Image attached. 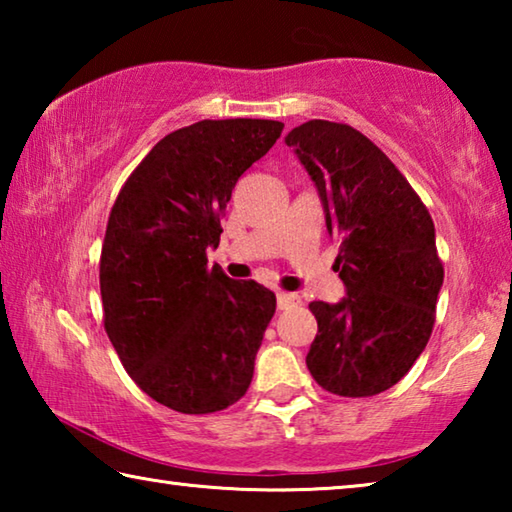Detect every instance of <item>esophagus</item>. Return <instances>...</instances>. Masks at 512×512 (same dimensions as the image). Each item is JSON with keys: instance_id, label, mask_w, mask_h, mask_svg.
<instances>
[{"instance_id": "1", "label": "esophagus", "mask_w": 512, "mask_h": 512, "mask_svg": "<svg viewBox=\"0 0 512 512\" xmlns=\"http://www.w3.org/2000/svg\"><path fill=\"white\" fill-rule=\"evenodd\" d=\"M298 305H300V298L296 293H284V291L277 293V309H291Z\"/></svg>"}]
</instances>
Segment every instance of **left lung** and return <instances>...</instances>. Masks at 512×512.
<instances>
[{
	"label": "left lung",
	"instance_id": "left-lung-1",
	"mask_svg": "<svg viewBox=\"0 0 512 512\" xmlns=\"http://www.w3.org/2000/svg\"><path fill=\"white\" fill-rule=\"evenodd\" d=\"M314 183L345 296L309 305L307 368L325 391L370 397L427 348L443 289L436 228L395 164L352 126L311 119L284 137Z\"/></svg>",
	"mask_w": 512,
	"mask_h": 512
}]
</instances>
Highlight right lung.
Wrapping results in <instances>:
<instances>
[{
    "label": "right lung",
    "instance_id": "obj_1",
    "mask_svg": "<svg viewBox=\"0 0 512 512\" xmlns=\"http://www.w3.org/2000/svg\"><path fill=\"white\" fill-rule=\"evenodd\" d=\"M273 119H203L153 146L112 205L101 248L103 325L142 391L178 413L246 395L275 293L207 266L232 189L280 137Z\"/></svg>",
    "mask_w": 512,
    "mask_h": 512
}]
</instances>
